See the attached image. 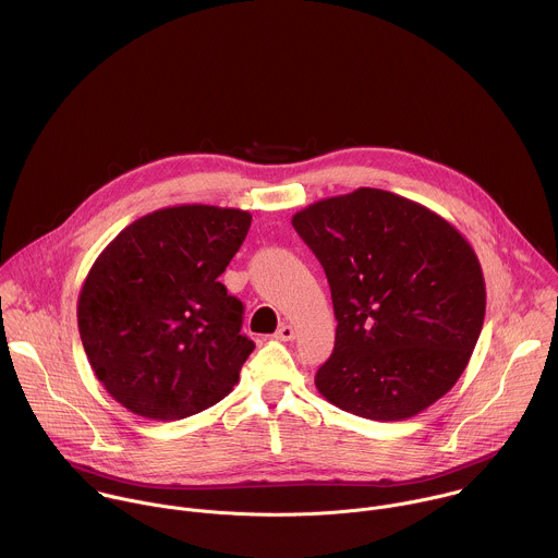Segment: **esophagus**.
Masks as SVG:
<instances>
[{"label":"esophagus","instance_id":"1","mask_svg":"<svg viewBox=\"0 0 558 558\" xmlns=\"http://www.w3.org/2000/svg\"><path fill=\"white\" fill-rule=\"evenodd\" d=\"M296 337V330H294V326H290V324H283L277 332H275V339L277 341H292Z\"/></svg>","mask_w":558,"mask_h":558}]
</instances>
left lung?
Segmentation results:
<instances>
[{"label": "left lung", "mask_w": 558, "mask_h": 558, "mask_svg": "<svg viewBox=\"0 0 558 558\" xmlns=\"http://www.w3.org/2000/svg\"><path fill=\"white\" fill-rule=\"evenodd\" d=\"M326 272L335 350L322 398L374 421H403L451 391L477 345L485 281L449 221L383 189L319 199L292 217Z\"/></svg>", "instance_id": "left-lung-1"}]
</instances>
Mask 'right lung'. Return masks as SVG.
I'll use <instances>...</instances> for the list:
<instances>
[{
	"instance_id": "obj_1",
	"label": "right lung",
	"mask_w": 558,
	"mask_h": 558,
	"mask_svg": "<svg viewBox=\"0 0 558 558\" xmlns=\"http://www.w3.org/2000/svg\"><path fill=\"white\" fill-rule=\"evenodd\" d=\"M239 208L182 204L124 228L92 264L81 341L105 391L133 414L178 421L226 398L255 343L219 281L248 232Z\"/></svg>"
}]
</instances>
